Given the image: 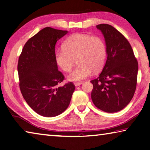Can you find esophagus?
<instances>
[{"label": "esophagus", "mask_w": 150, "mask_h": 150, "mask_svg": "<svg viewBox=\"0 0 150 150\" xmlns=\"http://www.w3.org/2000/svg\"><path fill=\"white\" fill-rule=\"evenodd\" d=\"M81 84H82V83H81V82H76V83H74L75 87H78V86H80Z\"/></svg>", "instance_id": "1"}]
</instances>
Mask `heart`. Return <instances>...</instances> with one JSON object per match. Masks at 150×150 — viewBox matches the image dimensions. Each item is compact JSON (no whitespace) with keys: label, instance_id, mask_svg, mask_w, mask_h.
Masks as SVG:
<instances>
[{"label":"heart","instance_id":"heart-1","mask_svg":"<svg viewBox=\"0 0 150 150\" xmlns=\"http://www.w3.org/2000/svg\"><path fill=\"white\" fill-rule=\"evenodd\" d=\"M57 65L65 72H69L77 60V67L68 75L71 81H81L102 69L106 57L105 42L99 37L75 34L63 43V47L55 50Z\"/></svg>","mask_w":150,"mask_h":150}]
</instances>
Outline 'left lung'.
Returning <instances> with one entry per match:
<instances>
[{
    "label": "left lung",
    "instance_id": "8db88e82",
    "mask_svg": "<svg viewBox=\"0 0 150 150\" xmlns=\"http://www.w3.org/2000/svg\"><path fill=\"white\" fill-rule=\"evenodd\" d=\"M105 38L107 59L93 85L91 98L96 107L106 112H116L126 107L135 93L138 63L130 43L113 26H96Z\"/></svg>",
    "mask_w": 150,
    "mask_h": 150
}]
</instances>
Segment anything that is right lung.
Instances as JSON below:
<instances>
[{"mask_svg": "<svg viewBox=\"0 0 150 150\" xmlns=\"http://www.w3.org/2000/svg\"><path fill=\"white\" fill-rule=\"evenodd\" d=\"M67 30L44 28L28 40L18 63L22 95L32 109L45 117L63 112L75 91L72 82L57 87L64 80L58 71L54 54L56 42Z\"/></svg>", "mask_w": 150, "mask_h": 150, "instance_id": "1", "label": "right lung"}]
</instances>
